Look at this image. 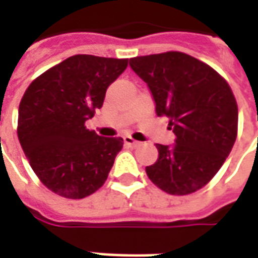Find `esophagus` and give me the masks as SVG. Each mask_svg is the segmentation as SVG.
<instances>
[{"instance_id":"esophagus-1","label":"esophagus","mask_w":258,"mask_h":258,"mask_svg":"<svg viewBox=\"0 0 258 258\" xmlns=\"http://www.w3.org/2000/svg\"><path fill=\"white\" fill-rule=\"evenodd\" d=\"M123 140H124V144H125V145L133 146V148H137V146H140V145H141V144H140V142H138V141L133 140L131 137H124Z\"/></svg>"}]
</instances>
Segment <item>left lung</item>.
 I'll return each instance as SVG.
<instances>
[{
  "label": "left lung",
  "instance_id": "1",
  "mask_svg": "<svg viewBox=\"0 0 258 258\" xmlns=\"http://www.w3.org/2000/svg\"><path fill=\"white\" fill-rule=\"evenodd\" d=\"M130 66L175 135L173 145L156 144L159 157L146 167L148 177L170 195L196 192L221 168L236 140L238 105L231 87L209 64L182 52L137 56Z\"/></svg>",
  "mask_w": 258,
  "mask_h": 258
}]
</instances>
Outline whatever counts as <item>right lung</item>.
<instances>
[{
	"instance_id": "1",
	"label": "right lung",
	"mask_w": 258,
	"mask_h": 258,
	"mask_svg": "<svg viewBox=\"0 0 258 258\" xmlns=\"http://www.w3.org/2000/svg\"><path fill=\"white\" fill-rule=\"evenodd\" d=\"M128 59L74 55L37 77L19 105L18 137L31 168L48 189L83 199L105 184L123 138H105L85 121Z\"/></svg>"
}]
</instances>
